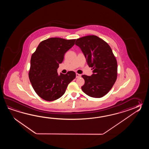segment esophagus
I'll list each match as a JSON object with an SVG mask.
<instances>
[{"label":"esophagus","instance_id":"1","mask_svg":"<svg viewBox=\"0 0 149 149\" xmlns=\"http://www.w3.org/2000/svg\"><path fill=\"white\" fill-rule=\"evenodd\" d=\"M81 74L77 73H76V78H80V77H81Z\"/></svg>","mask_w":149,"mask_h":149}]
</instances>
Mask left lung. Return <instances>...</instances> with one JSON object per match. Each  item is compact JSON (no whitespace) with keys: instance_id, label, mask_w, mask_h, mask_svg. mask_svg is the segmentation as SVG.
<instances>
[{"instance_id":"8db88e82","label":"left lung","mask_w":149,"mask_h":149,"mask_svg":"<svg viewBox=\"0 0 149 149\" xmlns=\"http://www.w3.org/2000/svg\"><path fill=\"white\" fill-rule=\"evenodd\" d=\"M87 63L92 68L91 76L82 75L85 84L81 87L86 94L94 98L106 95L117 78V62L110 46L96 36H87L76 40Z\"/></svg>"}]
</instances>
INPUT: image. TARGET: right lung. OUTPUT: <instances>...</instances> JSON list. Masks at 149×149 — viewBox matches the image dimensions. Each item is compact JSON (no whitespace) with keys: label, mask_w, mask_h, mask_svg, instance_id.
Wrapping results in <instances>:
<instances>
[{"label":"right lung","mask_w":149,"mask_h":149,"mask_svg":"<svg viewBox=\"0 0 149 149\" xmlns=\"http://www.w3.org/2000/svg\"><path fill=\"white\" fill-rule=\"evenodd\" d=\"M76 39L51 38L41 41L32 54L29 77L36 93L43 100L53 101L65 93L68 86L76 78L69 71L58 74L64 55L74 45Z\"/></svg>","instance_id":"1"}]
</instances>
